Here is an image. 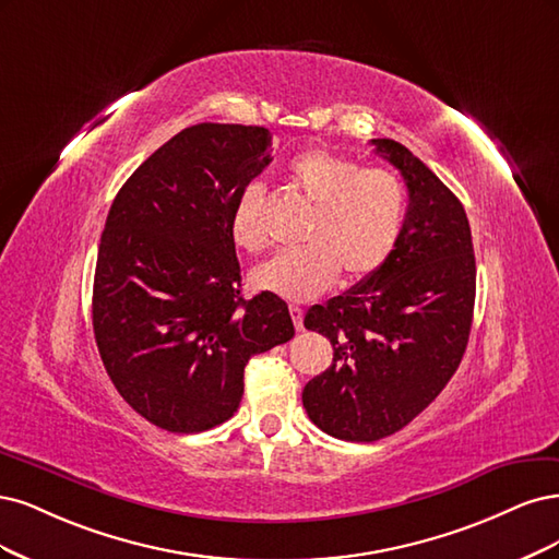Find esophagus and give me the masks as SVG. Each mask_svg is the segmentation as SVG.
<instances>
[{
	"mask_svg": "<svg viewBox=\"0 0 559 559\" xmlns=\"http://www.w3.org/2000/svg\"><path fill=\"white\" fill-rule=\"evenodd\" d=\"M290 316H293V322L297 330H304V311L299 309V306H290Z\"/></svg>",
	"mask_w": 559,
	"mask_h": 559,
	"instance_id": "34e87169",
	"label": "esophagus"
}]
</instances>
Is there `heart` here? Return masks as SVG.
<instances>
[{"label":"heart","mask_w":559,"mask_h":559,"mask_svg":"<svg viewBox=\"0 0 559 559\" xmlns=\"http://www.w3.org/2000/svg\"><path fill=\"white\" fill-rule=\"evenodd\" d=\"M293 186L316 206L299 250H287L253 269V285L290 301H309L336 283H350L381 269L397 248L408 213L404 183L388 169H362L330 151H304L290 162ZM264 192L248 183L231 206V239L248 253L266 246Z\"/></svg>","instance_id":"b5f03b06"}]
</instances>
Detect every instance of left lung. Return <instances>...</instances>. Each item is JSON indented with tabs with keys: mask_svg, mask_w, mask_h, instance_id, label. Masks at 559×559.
I'll list each match as a JSON object with an SVG mask.
<instances>
[{
	"mask_svg": "<svg viewBox=\"0 0 559 559\" xmlns=\"http://www.w3.org/2000/svg\"><path fill=\"white\" fill-rule=\"evenodd\" d=\"M408 188L392 258L348 293L306 311L330 338L332 365L301 402L313 425L344 441H378L439 397L462 362L476 299V258L464 206L400 141L371 139Z\"/></svg>",
	"mask_w": 559,
	"mask_h": 559,
	"instance_id": "8db88e82",
	"label": "left lung"
}]
</instances>
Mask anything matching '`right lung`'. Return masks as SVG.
<instances>
[{"instance_id":"add662e5","label":"right lung","mask_w":559,"mask_h":559,"mask_svg":"<svg viewBox=\"0 0 559 559\" xmlns=\"http://www.w3.org/2000/svg\"><path fill=\"white\" fill-rule=\"evenodd\" d=\"M272 134L200 122L128 178L99 241L93 328L106 373L139 416L194 435L234 416L248 359L295 336L287 304L241 295L229 231Z\"/></svg>"}]
</instances>
